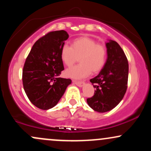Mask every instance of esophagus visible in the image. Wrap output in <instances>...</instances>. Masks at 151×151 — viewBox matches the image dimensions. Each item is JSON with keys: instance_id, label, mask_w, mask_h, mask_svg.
Instances as JSON below:
<instances>
[{"instance_id": "obj_1", "label": "esophagus", "mask_w": 151, "mask_h": 151, "mask_svg": "<svg viewBox=\"0 0 151 151\" xmlns=\"http://www.w3.org/2000/svg\"><path fill=\"white\" fill-rule=\"evenodd\" d=\"M73 82H74V84H76V85H77L78 87H82V86L84 85V83L83 82H79V81H76V80H73Z\"/></svg>"}]
</instances>
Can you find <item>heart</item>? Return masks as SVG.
I'll list each match as a JSON object with an SVG mask.
<instances>
[{
	"label": "heart",
	"mask_w": 151,
	"mask_h": 151,
	"mask_svg": "<svg viewBox=\"0 0 151 151\" xmlns=\"http://www.w3.org/2000/svg\"><path fill=\"white\" fill-rule=\"evenodd\" d=\"M61 59L67 67L80 61V64L66 70L65 74L73 79H82L91 74L98 73L105 66L107 51L102 44L89 36H81L74 39L71 47L64 44L61 49Z\"/></svg>",
	"instance_id": "obj_1"
}]
</instances>
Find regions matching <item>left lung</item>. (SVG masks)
<instances>
[{"instance_id":"8db88e82","label":"left lung","mask_w":151,"mask_h":151,"mask_svg":"<svg viewBox=\"0 0 151 151\" xmlns=\"http://www.w3.org/2000/svg\"><path fill=\"white\" fill-rule=\"evenodd\" d=\"M107 58L99 74L90 79L94 94L87 104L98 112H108L122 100L127 87L128 62L120 46L115 41L106 43Z\"/></svg>"}]
</instances>
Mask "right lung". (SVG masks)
I'll use <instances>...</instances> for the list:
<instances>
[{
    "label": "right lung",
    "instance_id": "1",
    "mask_svg": "<svg viewBox=\"0 0 151 151\" xmlns=\"http://www.w3.org/2000/svg\"><path fill=\"white\" fill-rule=\"evenodd\" d=\"M69 38L67 31H51L37 40L31 48L23 69V85L31 103L49 110L58 103L72 83L59 76L64 69L61 49Z\"/></svg>",
    "mask_w": 151,
    "mask_h": 151
}]
</instances>
